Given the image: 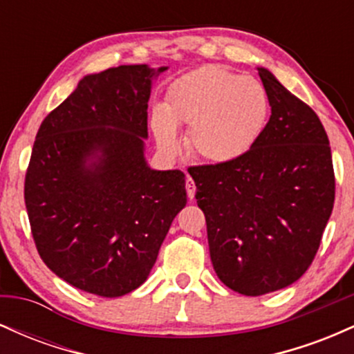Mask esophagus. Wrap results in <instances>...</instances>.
I'll return each mask as SVG.
<instances>
[{"label":"esophagus","instance_id":"esophagus-1","mask_svg":"<svg viewBox=\"0 0 354 354\" xmlns=\"http://www.w3.org/2000/svg\"><path fill=\"white\" fill-rule=\"evenodd\" d=\"M186 193H188V198L191 201L194 200V194H196V185H194V181L191 180L188 176L186 178Z\"/></svg>","mask_w":354,"mask_h":354}]
</instances>
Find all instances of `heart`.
<instances>
[{
    "mask_svg": "<svg viewBox=\"0 0 354 354\" xmlns=\"http://www.w3.org/2000/svg\"><path fill=\"white\" fill-rule=\"evenodd\" d=\"M270 111V95L261 81L219 66H203L169 84L166 104L153 109L149 124L165 153H176L178 126H189L186 145L193 156L230 165L254 148Z\"/></svg>",
    "mask_w": 354,
    "mask_h": 354,
    "instance_id": "obj_1",
    "label": "heart"
}]
</instances>
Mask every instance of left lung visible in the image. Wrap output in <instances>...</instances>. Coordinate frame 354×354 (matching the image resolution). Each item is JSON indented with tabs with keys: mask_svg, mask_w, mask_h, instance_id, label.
<instances>
[{
	"mask_svg": "<svg viewBox=\"0 0 354 354\" xmlns=\"http://www.w3.org/2000/svg\"><path fill=\"white\" fill-rule=\"evenodd\" d=\"M256 70L271 101L263 136L236 163L189 169L214 271L245 296L283 290L306 273L335 203L319 118L270 70Z\"/></svg>",
	"mask_w": 354,
	"mask_h": 354,
	"instance_id": "1",
	"label": "left lung"
}]
</instances>
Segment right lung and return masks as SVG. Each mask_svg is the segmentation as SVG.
<instances>
[{"label": "right lung", "instance_id": "obj_1", "mask_svg": "<svg viewBox=\"0 0 354 354\" xmlns=\"http://www.w3.org/2000/svg\"><path fill=\"white\" fill-rule=\"evenodd\" d=\"M166 70L86 75L36 135L24 181L31 233L44 265L86 293L141 286L186 206L185 174L149 168L145 156L149 95Z\"/></svg>", "mask_w": 354, "mask_h": 354}]
</instances>
